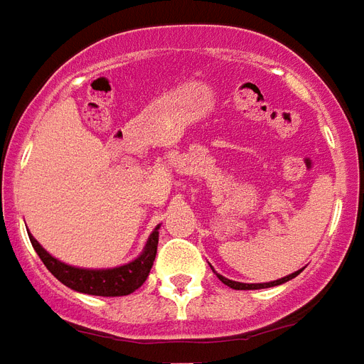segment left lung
Masks as SVG:
<instances>
[{"label": "left lung", "mask_w": 364, "mask_h": 364, "mask_svg": "<svg viewBox=\"0 0 364 364\" xmlns=\"http://www.w3.org/2000/svg\"><path fill=\"white\" fill-rule=\"evenodd\" d=\"M301 273V269L296 273H291V275H287V277H283V279H277V281H272V283H254V285H248V283H238V281H230L227 279V277H223V275H219L217 273V277L225 283V285H229L230 289H237V291H248V289H267V287H275V285H281V283H285V281L293 279V277H296Z\"/></svg>", "instance_id": "left-lung-1"}]
</instances>
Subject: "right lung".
<instances>
[{
    "label": "right lung",
    "instance_id": "obj_1",
    "mask_svg": "<svg viewBox=\"0 0 364 364\" xmlns=\"http://www.w3.org/2000/svg\"><path fill=\"white\" fill-rule=\"evenodd\" d=\"M159 229V227H156ZM153 230V235L147 240L145 250L137 259L129 262L126 266L114 267V269H79L68 264H62L60 259L52 258L41 244L36 242L31 235L34 250L41 256L48 272L60 279L65 287L79 291V293L97 294V296H124L139 289L149 277L151 267L156 256V244H159V230Z\"/></svg>",
    "mask_w": 364,
    "mask_h": 364
}]
</instances>
